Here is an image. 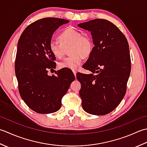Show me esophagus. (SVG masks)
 Instances as JSON below:
<instances>
[{
	"label": "esophagus",
	"instance_id": "1",
	"mask_svg": "<svg viewBox=\"0 0 147 147\" xmlns=\"http://www.w3.org/2000/svg\"><path fill=\"white\" fill-rule=\"evenodd\" d=\"M73 73H74V76H76V74H77V71H73Z\"/></svg>",
	"mask_w": 147,
	"mask_h": 147
}]
</instances>
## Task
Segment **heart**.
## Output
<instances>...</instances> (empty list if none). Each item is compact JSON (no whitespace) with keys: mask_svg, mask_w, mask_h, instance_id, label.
<instances>
[{"mask_svg":"<svg viewBox=\"0 0 147 147\" xmlns=\"http://www.w3.org/2000/svg\"><path fill=\"white\" fill-rule=\"evenodd\" d=\"M59 40L60 42L54 40L50 41V51L56 58H61L65 55L66 49L71 46V56L59 62L58 67L76 70L81 64L83 57L86 58L91 55L93 47L91 38L88 35H82L80 32L69 28L61 33Z\"/></svg>","mask_w":147,"mask_h":147,"instance_id":"1","label":"heart"}]
</instances>
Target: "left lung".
Wrapping results in <instances>:
<instances>
[{
	"mask_svg": "<svg viewBox=\"0 0 147 147\" xmlns=\"http://www.w3.org/2000/svg\"><path fill=\"white\" fill-rule=\"evenodd\" d=\"M78 26L91 32L94 47L82 67L90 74H77L82 109L103 115L114 110L126 92L131 72L129 44L121 31L109 21L96 19Z\"/></svg>",
	"mask_w": 147,
	"mask_h": 147,
	"instance_id": "8db88e82",
	"label": "left lung"
}]
</instances>
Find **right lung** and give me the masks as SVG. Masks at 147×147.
Listing matches in <instances>:
<instances>
[{
    "label": "right lung",
    "instance_id": "add662e5",
    "mask_svg": "<svg viewBox=\"0 0 147 147\" xmlns=\"http://www.w3.org/2000/svg\"><path fill=\"white\" fill-rule=\"evenodd\" d=\"M69 21L46 18L28 25L18 42L15 74L21 97L28 107L38 113H51L60 109L61 99L75 80L66 69L48 76L56 68L55 56L49 50L53 33Z\"/></svg>",
    "mask_w": 147,
    "mask_h": 147
}]
</instances>
